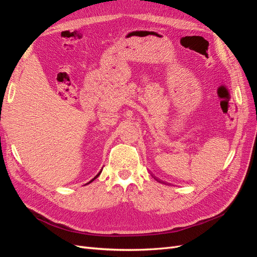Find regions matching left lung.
Listing matches in <instances>:
<instances>
[{
    "mask_svg": "<svg viewBox=\"0 0 257 257\" xmlns=\"http://www.w3.org/2000/svg\"><path fill=\"white\" fill-rule=\"evenodd\" d=\"M155 179V178H154ZM157 180H158V179H157ZM159 182H162V181H159Z\"/></svg>",
    "mask_w": 257,
    "mask_h": 257,
    "instance_id": "1",
    "label": "left lung"
}]
</instances>
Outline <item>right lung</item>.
<instances>
[{
  "label": "right lung",
  "instance_id": "1",
  "mask_svg": "<svg viewBox=\"0 0 257 257\" xmlns=\"http://www.w3.org/2000/svg\"><path fill=\"white\" fill-rule=\"evenodd\" d=\"M100 173H102V170H100V172H99V173H98V174H97V175H96V176H95V177H94V178H93V179H92V180H91V181H90V182H89V183H91V182H92V181H94V179H96V178H97V177H98V176H99V175H100ZM89 183H87V184H89Z\"/></svg>",
  "mask_w": 257,
  "mask_h": 257
}]
</instances>
